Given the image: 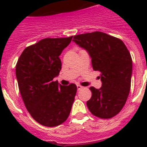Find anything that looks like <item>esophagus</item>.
Returning a JSON list of instances; mask_svg holds the SVG:
<instances>
[{
	"instance_id": "34e87169",
	"label": "esophagus",
	"mask_w": 147,
	"mask_h": 147,
	"mask_svg": "<svg viewBox=\"0 0 147 147\" xmlns=\"http://www.w3.org/2000/svg\"><path fill=\"white\" fill-rule=\"evenodd\" d=\"M83 86H82V85H77V88H78V91H80V90H82L83 88Z\"/></svg>"
}]
</instances>
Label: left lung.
<instances>
[{
	"label": "left lung",
	"instance_id": "8db88e82",
	"mask_svg": "<svg viewBox=\"0 0 147 147\" xmlns=\"http://www.w3.org/2000/svg\"><path fill=\"white\" fill-rule=\"evenodd\" d=\"M72 41L88 52L93 69L100 73L102 85L100 89L90 88L88 108L99 118H111L122 110L130 93V52L122 40L99 31L74 36Z\"/></svg>",
	"mask_w": 147,
	"mask_h": 147
}]
</instances>
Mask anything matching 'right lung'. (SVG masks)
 <instances>
[{
	"label": "right lung",
	"mask_w": 147,
	"mask_h": 147,
	"mask_svg": "<svg viewBox=\"0 0 147 147\" xmlns=\"http://www.w3.org/2000/svg\"><path fill=\"white\" fill-rule=\"evenodd\" d=\"M71 39L72 36L42 39L26 47L16 65L24 105L32 117L46 127H55L66 121L75 100V84L62 86L53 81L62 68L60 54Z\"/></svg>",
	"instance_id": "right-lung-1"
}]
</instances>
